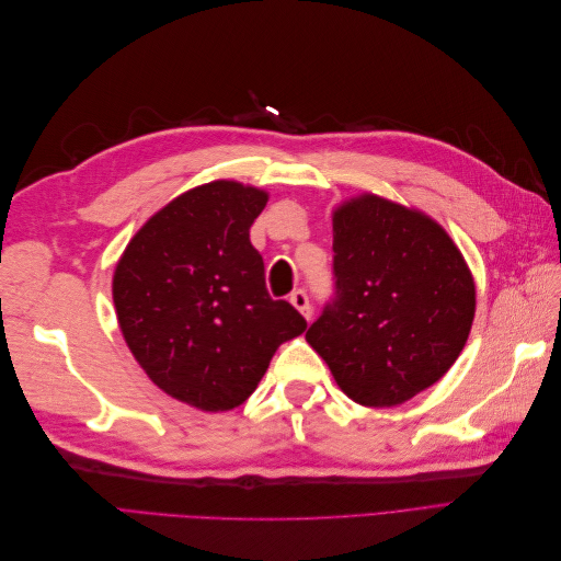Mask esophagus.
I'll use <instances>...</instances> for the list:
<instances>
[{"label": "esophagus", "instance_id": "obj_1", "mask_svg": "<svg viewBox=\"0 0 561 561\" xmlns=\"http://www.w3.org/2000/svg\"><path fill=\"white\" fill-rule=\"evenodd\" d=\"M290 301H293V307L307 318V320H311V313H313V309H311V301H309V295L304 293V290H295L293 295H290Z\"/></svg>", "mask_w": 561, "mask_h": 561}]
</instances>
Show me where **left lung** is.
I'll list each match as a JSON object with an SVG mask.
<instances>
[{"instance_id":"obj_1","label":"left lung","mask_w":561,"mask_h":561,"mask_svg":"<svg viewBox=\"0 0 561 561\" xmlns=\"http://www.w3.org/2000/svg\"><path fill=\"white\" fill-rule=\"evenodd\" d=\"M332 236L334 293L307 342L351 400L402 404L463 351L470 271L443 227L371 194L334 213Z\"/></svg>"}]
</instances>
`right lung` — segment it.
<instances>
[{"instance_id":"add662e5","label":"right lung","mask_w":561,"mask_h":561,"mask_svg":"<svg viewBox=\"0 0 561 561\" xmlns=\"http://www.w3.org/2000/svg\"><path fill=\"white\" fill-rule=\"evenodd\" d=\"M266 194L217 180L178 196L133 236L112 295L135 360L168 396L203 412L250 398L304 316L271 299L250 227Z\"/></svg>"}]
</instances>
